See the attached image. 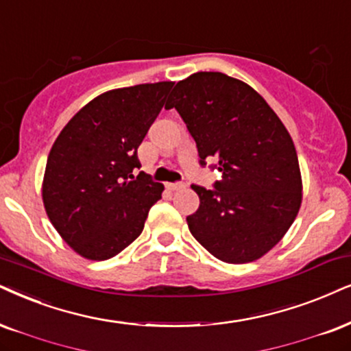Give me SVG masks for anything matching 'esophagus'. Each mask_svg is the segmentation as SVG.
Masks as SVG:
<instances>
[{
    "mask_svg": "<svg viewBox=\"0 0 351 351\" xmlns=\"http://www.w3.org/2000/svg\"><path fill=\"white\" fill-rule=\"evenodd\" d=\"M167 188L170 191H180V189H184L186 184L184 183H168Z\"/></svg>",
    "mask_w": 351,
    "mask_h": 351,
    "instance_id": "34e87169",
    "label": "esophagus"
}]
</instances>
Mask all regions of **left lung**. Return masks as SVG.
I'll return each mask as SVG.
<instances>
[{"instance_id":"obj_1","label":"left lung","mask_w":351,"mask_h":351,"mask_svg":"<svg viewBox=\"0 0 351 351\" xmlns=\"http://www.w3.org/2000/svg\"><path fill=\"white\" fill-rule=\"evenodd\" d=\"M176 108L197 145L201 165L217 158L215 189L199 196L189 232L217 259L246 264L263 257L291 227L303 199L293 139L251 86L223 73H194L176 84Z\"/></svg>"}]
</instances>
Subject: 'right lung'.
<instances>
[{
  "instance_id": "add662e5",
  "label": "right lung",
  "mask_w": 351,
  "mask_h": 351,
  "mask_svg": "<svg viewBox=\"0 0 351 351\" xmlns=\"http://www.w3.org/2000/svg\"><path fill=\"white\" fill-rule=\"evenodd\" d=\"M170 81L113 88L69 119L48 154L42 199L79 256L105 261L143 233L163 184L141 171L137 147L163 108Z\"/></svg>"
}]
</instances>
